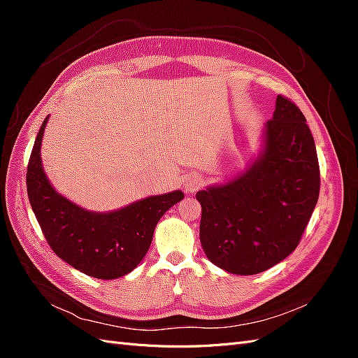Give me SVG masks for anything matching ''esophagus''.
<instances>
[{"instance_id": "1", "label": "esophagus", "mask_w": 358, "mask_h": 358, "mask_svg": "<svg viewBox=\"0 0 358 358\" xmlns=\"http://www.w3.org/2000/svg\"><path fill=\"white\" fill-rule=\"evenodd\" d=\"M201 185H203V180L200 178H196V176L189 178L185 183V191L187 192H194V191H197Z\"/></svg>"}]
</instances>
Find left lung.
Masks as SVG:
<instances>
[{
  "mask_svg": "<svg viewBox=\"0 0 358 358\" xmlns=\"http://www.w3.org/2000/svg\"><path fill=\"white\" fill-rule=\"evenodd\" d=\"M318 196L320 164L306 117L278 95L263 154L231 182L197 192L203 251L230 273H262L297 248Z\"/></svg>",
  "mask_w": 358,
  "mask_h": 358,
  "instance_id": "obj_1",
  "label": "left lung"
}]
</instances>
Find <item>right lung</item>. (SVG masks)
<instances>
[{
    "mask_svg": "<svg viewBox=\"0 0 358 358\" xmlns=\"http://www.w3.org/2000/svg\"><path fill=\"white\" fill-rule=\"evenodd\" d=\"M48 117L36 137L27 169V191L32 212L52 251L61 259L99 279H116L142 262L155 225L182 191L140 200L110 213L76 206L52 188L41 167L40 146Z\"/></svg>",
    "mask_w": 358,
    "mask_h": 358,
    "instance_id": "1",
    "label": "right lung"
}]
</instances>
